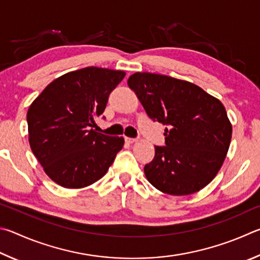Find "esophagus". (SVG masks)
Segmentation results:
<instances>
[{
    "mask_svg": "<svg viewBox=\"0 0 260 260\" xmlns=\"http://www.w3.org/2000/svg\"><path fill=\"white\" fill-rule=\"evenodd\" d=\"M124 139H125V142H126V143H129V144H134V143L137 142V139H135V138H129V137H125Z\"/></svg>",
    "mask_w": 260,
    "mask_h": 260,
    "instance_id": "esophagus-1",
    "label": "esophagus"
}]
</instances>
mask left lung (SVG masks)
I'll return each mask as SVG.
<instances>
[{
  "mask_svg": "<svg viewBox=\"0 0 260 260\" xmlns=\"http://www.w3.org/2000/svg\"><path fill=\"white\" fill-rule=\"evenodd\" d=\"M149 118L167 125L166 146L145 166L147 180L170 195H189L210 183L229 152L232 124L219 99L175 77L135 73L127 80Z\"/></svg>",
  "mask_w": 260,
  "mask_h": 260,
  "instance_id": "left-lung-1",
  "label": "left lung"
}]
</instances>
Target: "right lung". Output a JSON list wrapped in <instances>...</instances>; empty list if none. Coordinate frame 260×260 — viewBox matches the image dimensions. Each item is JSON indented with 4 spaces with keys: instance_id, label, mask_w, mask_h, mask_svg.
Returning a JSON list of instances; mask_svg holds the SVG:
<instances>
[{
    "instance_id": "right-lung-1",
    "label": "right lung",
    "mask_w": 260,
    "mask_h": 260,
    "mask_svg": "<svg viewBox=\"0 0 260 260\" xmlns=\"http://www.w3.org/2000/svg\"><path fill=\"white\" fill-rule=\"evenodd\" d=\"M125 73L85 67L52 81L27 112L31 152L50 179L83 188L106 174L124 139L91 129Z\"/></svg>"
}]
</instances>
